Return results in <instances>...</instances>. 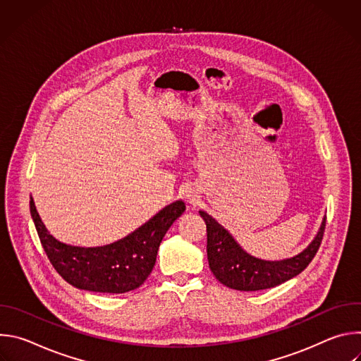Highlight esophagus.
Returning a JSON list of instances; mask_svg holds the SVG:
<instances>
[{
    "label": "esophagus",
    "instance_id": "esophagus-1",
    "mask_svg": "<svg viewBox=\"0 0 361 361\" xmlns=\"http://www.w3.org/2000/svg\"><path fill=\"white\" fill-rule=\"evenodd\" d=\"M184 198H185V201H187L188 204H192V205H195V202H197V197H195V194H194L192 191H185V194H184Z\"/></svg>",
    "mask_w": 361,
    "mask_h": 361
}]
</instances>
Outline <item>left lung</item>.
I'll return each instance as SVG.
<instances>
[{"mask_svg":"<svg viewBox=\"0 0 361 361\" xmlns=\"http://www.w3.org/2000/svg\"><path fill=\"white\" fill-rule=\"evenodd\" d=\"M207 226V259L212 273L228 288L240 291H257L276 287L300 274L314 259L320 248L326 217L314 240L304 251L280 262L255 259L244 251L233 235L210 214L200 212Z\"/></svg>","mask_w":361,"mask_h":361,"instance_id":"obj_1","label":"left lung"}]
</instances>
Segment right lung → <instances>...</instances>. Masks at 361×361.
Here are the masks:
<instances>
[{
  "label": "right lung",
  "instance_id": "right-lung-1",
  "mask_svg": "<svg viewBox=\"0 0 361 361\" xmlns=\"http://www.w3.org/2000/svg\"><path fill=\"white\" fill-rule=\"evenodd\" d=\"M30 212L49 263L67 283L81 290L121 294L138 288L147 280L156 264L163 237L185 212V204L178 200L123 240L88 248L67 245L51 235L37 213L32 197Z\"/></svg>",
  "mask_w": 361,
  "mask_h": 361
}]
</instances>
